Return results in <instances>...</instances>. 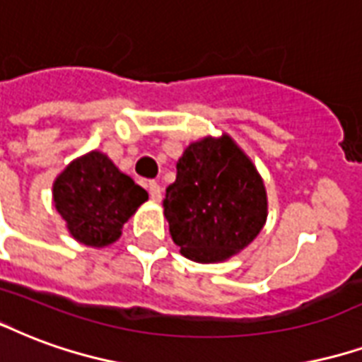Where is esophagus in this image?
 <instances>
[{"instance_id":"esophagus-1","label":"esophagus","mask_w":362,"mask_h":362,"mask_svg":"<svg viewBox=\"0 0 362 362\" xmlns=\"http://www.w3.org/2000/svg\"><path fill=\"white\" fill-rule=\"evenodd\" d=\"M147 189H149V195L153 202H160V186L155 180L147 182Z\"/></svg>"}]
</instances>
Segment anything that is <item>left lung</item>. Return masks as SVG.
I'll list each match as a JSON object with an SVG mask.
<instances>
[{"instance_id": "left-lung-1", "label": "left lung", "mask_w": 362, "mask_h": 362, "mask_svg": "<svg viewBox=\"0 0 362 362\" xmlns=\"http://www.w3.org/2000/svg\"><path fill=\"white\" fill-rule=\"evenodd\" d=\"M163 207L182 255L216 263L242 251L261 232L267 194L253 163L228 136L205 138L178 159Z\"/></svg>"}]
</instances>
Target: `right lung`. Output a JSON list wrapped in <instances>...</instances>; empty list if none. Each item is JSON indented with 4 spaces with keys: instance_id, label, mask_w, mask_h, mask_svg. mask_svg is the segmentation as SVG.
Returning <instances> with one entry per match:
<instances>
[{
    "instance_id": "add662e5",
    "label": "right lung",
    "mask_w": 362,
    "mask_h": 362,
    "mask_svg": "<svg viewBox=\"0 0 362 362\" xmlns=\"http://www.w3.org/2000/svg\"><path fill=\"white\" fill-rule=\"evenodd\" d=\"M146 199V189L99 151L72 160L53 184V202L69 232L92 247L119 240L122 224Z\"/></svg>"
}]
</instances>
